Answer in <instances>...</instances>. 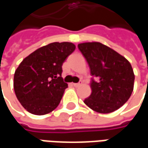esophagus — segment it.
Returning a JSON list of instances; mask_svg holds the SVG:
<instances>
[{
  "label": "esophagus",
  "instance_id": "1",
  "mask_svg": "<svg viewBox=\"0 0 148 148\" xmlns=\"http://www.w3.org/2000/svg\"><path fill=\"white\" fill-rule=\"evenodd\" d=\"M81 85H82L81 83H73V86H74V87H79L81 86Z\"/></svg>",
  "mask_w": 148,
  "mask_h": 148
}]
</instances>
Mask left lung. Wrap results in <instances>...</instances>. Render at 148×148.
I'll return each instance as SVG.
<instances>
[{"instance_id":"8db88e82","label":"left lung","mask_w":148,"mask_h":148,"mask_svg":"<svg viewBox=\"0 0 148 148\" xmlns=\"http://www.w3.org/2000/svg\"><path fill=\"white\" fill-rule=\"evenodd\" d=\"M78 48L89 63L92 93L84 103L93 111L109 113L124 106L132 95L135 74L124 56L99 42L79 43Z\"/></svg>"}]
</instances>
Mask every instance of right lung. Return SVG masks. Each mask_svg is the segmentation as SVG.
I'll return each mask as SVG.
<instances>
[{
  "instance_id": "obj_1",
  "label": "right lung",
  "mask_w": 148,
  "mask_h": 148,
  "mask_svg": "<svg viewBox=\"0 0 148 148\" xmlns=\"http://www.w3.org/2000/svg\"><path fill=\"white\" fill-rule=\"evenodd\" d=\"M76 48L70 42H55L36 50L16 70V96L22 106L34 115H45L57 108L67 83L62 81V66Z\"/></svg>"
}]
</instances>
